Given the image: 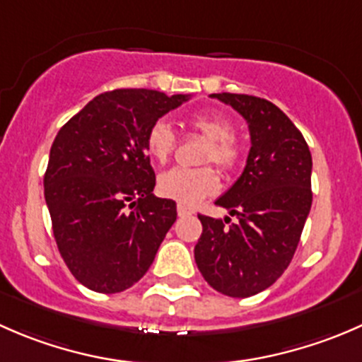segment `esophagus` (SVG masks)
Listing matches in <instances>:
<instances>
[{"label":"esophagus","mask_w":362,"mask_h":362,"mask_svg":"<svg viewBox=\"0 0 362 362\" xmlns=\"http://www.w3.org/2000/svg\"><path fill=\"white\" fill-rule=\"evenodd\" d=\"M177 211H178V217H187V215H192L191 208L184 206V204H178Z\"/></svg>","instance_id":"obj_1"}]
</instances>
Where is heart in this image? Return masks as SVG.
Here are the masks:
<instances>
[{
    "instance_id": "obj_1",
    "label": "heart",
    "mask_w": 362,
    "mask_h": 362,
    "mask_svg": "<svg viewBox=\"0 0 362 362\" xmlns=\"http://www.w3.org/2000/svg\"><path fill=\"white\" fill-rule=\"evenodd\" d=\"M189 126L206 140L202 163H215L221 170L229 171L242 159V144L236 140L235 126L229 119L210 113L189 117ZM177 145V134L166 120H156L147 133V151L158 163H166ZM218 189L217 171L210 166L173 168L158 178V191L164 198L180 204H196Z\"/></svg>"
}]
</instances>
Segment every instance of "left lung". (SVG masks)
<instances>
[{"label": "left lung", "mask_w": 362, "mask_h": 362, "mask_svg": "<svg viewBox=\"0 0 362 362\" xmlns=\"http://www.w3.org/2000/svg\"><path fill=\"white\" fill-rule=\"evenodd\" d=\"M211 98L247 120L252 147L243 173L215 202L238 221L198 215L203 233L194 259L215 291L249 298L273 286L293 261L312 206V154L301 131L268 100L231 93Z\"/></svg>", "instance_id": "1"}]
</instances>
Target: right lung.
<instances>
[{
    "instance_id": "right-lung-1",
    "label": "right lung",
    "mask_w": 362,
    "mask_h": 362,
    "mask_svg": "<svg viewBox=\"0 0 362 362\" xmlns=\"http://www.w3.org/2000/svg\"><path fill=\"white\" fill-rule=\"evenodd\" d=\"M189 94L115 89L86 105L50 147L43 187L57 249L87 289L113 294L147 273L177 221L154 196L147 133Z\"/></svg>"
}]
</instances>
